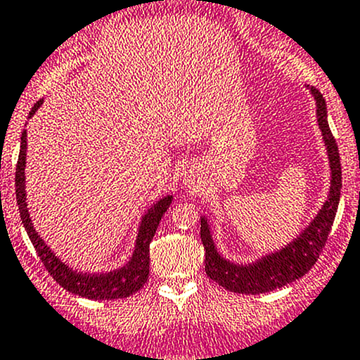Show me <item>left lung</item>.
<instances>
[{
    "label": "left lung",
    "mask_w": 360,
    "mask_h": 360,
    "mask_svg": "<svg viewBox=\"0 0 360 360\" xmlns=\"http://www.w3.org/2000/svg\"><path fill=\"white\" fill-rule=\"evenodd\" d=\"M312 93L317 101V122H319L324 143L328 146L331 164V190L328 202L324 203L319 215L310 222L305 233H302L293 243L283 248L281 252L272 253L266 259L252 264V266H234L222 259L217 250L214 248V241L210 238L205 219H202L200 238H202L203 248H205V272L212 281L219 283V286L222 288L247 295L267 293V291L283 288L307 274L326 245L336 210H338L340 193H342V164H340L338 145H336L335 136L328 124L326 101L317 89L312 88Z\"/></svg>",
    "instance_id": "obj_1"
}]
</instances>
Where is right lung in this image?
Returning a JSON list of instances; mask_svg holds the SVG:
<instances>
[{"label": "right lung", "instance_id": "obj_1", "mask_svg": "<svg viewBox=\"0 0 360 360\" xmlns=\"http://www.w3.org/2000/svg\"><path fill=\"white\" fill-rule=\"evenodd\" d=\"M41 100L30 110L29 117L39 108ZM20 153H18L17 170H15V195H17V205L20 212V219L24 228L27 231L30 241L36 248L37 257L46 267L48 274L58 283L62 288L79 297L89 298V300H115V298H126L143 288L150 274V243L155 236L162 217L167 212L172 196H165L160 202L153 205L148 214L143 217L141 228H139L138 240H136V250L131 262L126 264L122 269H117L105 274H82V272L72 271L69 266L56 259L55 253L44 245V241L37 236L32 222L29 219L27 205H25V190H24V167H25V148H27V136L25 131L20 138Z\"/></svg>", "mask_w": 360, "mask_h": 360}]
</instances>
